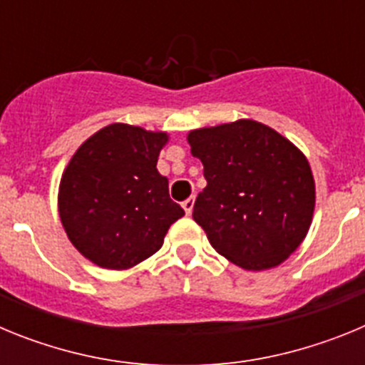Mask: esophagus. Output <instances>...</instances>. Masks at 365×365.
I'll return each instance as SVG.
<instances>
[{"label": "esophagus", "instance_id": "esophagus-1", "mask_svg": "<svg viewBox=\"0 0 365 365\" xmlns=\"http://www.w3.org/2000/svg\"><path fill=\"white\" fill-rule=\"evenodd\" d=\"M193 205H195V197H188V199H186L185 202H182V208H185L186 215H190V214H192V210H193Z\"/></svg>", "mask_w": 365, "mask_h": 365}]
</instances>
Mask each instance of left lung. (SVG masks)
Segmentation results:
<instances>
[{
	"mask_svg": "<svg viewBox=\"0 0 365 365\" xmlns=\"http://www.w3.org/2000/svg\"><path fill=\"white\" fill-rule=\"evenodd\" d=\"M188 144L206 179L193 219L212 247L245 270L283 263L305 240L314 214L307 157L250 118L190 131Z\"/></svg>",
	"mask_w": 365,
	"mask_h": 365,
	"instance_id": "8db88e82",
	"label": "left lung"
}]
</instances>
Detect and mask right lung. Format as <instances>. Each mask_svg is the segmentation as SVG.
I'll return each mask as SVG.
<instances>
[{
    "label": "right lung",
    "instance_id": "1",
    "mask_svg": "<svg viewBox=\"0 0 365 365\" xmlns=\"http://www.w3.org/2000/svg\"><path fill=\"white\" fill-rule=\"evenodd\" d=\"M168 133L109 124L71 157L58 212L74 248L102 269L124 270L153 256L185 210L157 170Z\"/></svg>",
    "mask_w": 365,
    "mask_h": 365
}]
</instances>
